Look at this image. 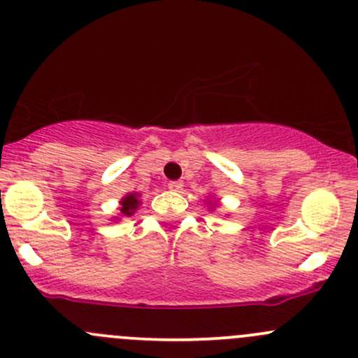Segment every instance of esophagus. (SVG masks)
<instances>
[{
  "mask_svg": "<svg viewBox=\"0 0 358 358\" xmlns=\"http://www.w3.org/2000/svg\"><path fill=\"white\" fill-rule=\"evenodd\" d=\"M169 189L174 191V193H180V191H182V182H180V180H171V182H169Z\"/></svg>",
  "mask_w": 358,
  "mask_h": 358,
  "instance_id": "esophagus-1",
  "label": "esophagus"
}]
</instances>
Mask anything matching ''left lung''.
<instances>
[{"label": "left lung", "instance_id": "left-lung-1", "mask_svg": "<svg viewBox=\"0 0 358 358\" xmlns=\"http://www.w3.org/2000/svg\"><path fill=\"white\" fill-rule=\"evenodd\" d=\"M206 205H210V210H213L217 206V203H210V200H208V203H206Z\"/></svg>", "mask_w": 358, "mask_h": 358}]
</instances>
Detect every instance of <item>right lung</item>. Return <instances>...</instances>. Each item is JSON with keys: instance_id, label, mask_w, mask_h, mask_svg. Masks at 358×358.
<instances>
[{"instance_id": "obj_1", "label": "right lung", "mask_w": 358, "mask_h": 358, "mask_svg": "<svg viewBox=\"0 0 358 358\" xmlns=\"http://www.w3.org/2000/svg\"><path fill=\"white\" fill-rule=\"evenodd\" d=\"M141 194L139 193H127L122 200L119 201V213L115 217H112V220H120V217H131L134 215L136 210L141 205Z\"/></svg>"}]
</instances>
